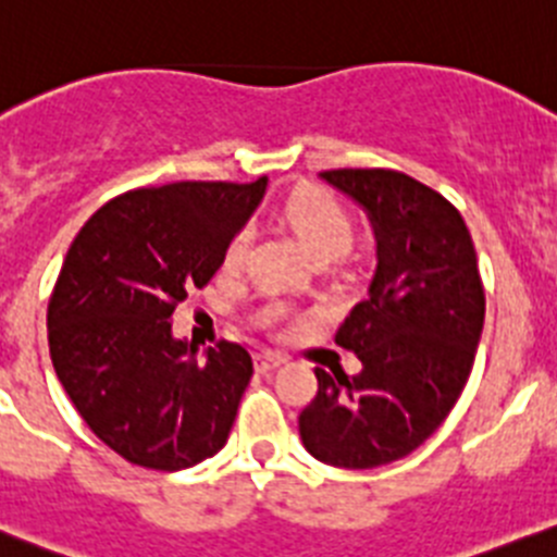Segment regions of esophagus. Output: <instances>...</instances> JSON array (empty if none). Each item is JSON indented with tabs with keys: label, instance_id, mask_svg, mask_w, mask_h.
Returning a JSON list of instances; mask_svg holds the SVG:
<instances>
[{
	"label": "esophagus",
	"instance_id": "esophagus-1",
	"mask_svg": "<svg viewBox=\"0 0 557 557\" xmlns=\"http://www.w3.org/2000/svg\"><path fill=\"white\" fill-rule=\"evenodd\" d=\"M282 363H287V358L278 352H257L253 355V369H257L259 374L264 372H273V369H278Z\"/></svg>",
	"mask_w": 557,
	"mask_h": 557
}]
</instances>
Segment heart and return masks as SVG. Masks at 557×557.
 Segmentation results:
<instances>
[{
	"instance_id": "1",
	"label": "heart",
	"mask_w": 557,
	"mask_h": 557,
	"mask_svg": "<svg viewBox=\"0 0 557 557\" xmlns=\"http://www.w3.org/2000/svg\"><path fill=\"white\" fill-rule=\"evenodd\" d=\"M284 219L293 226L298 240L304 243L306 251L317 259H331L347 251L355 235L352 213L338 202L331 190L322 188H306L298 190L284 208ZM251 226H240L226 243L224 251V268H240L246 259L248 248H251ZM298 295V289H293Z\"/></svg>"
}]
</instances>
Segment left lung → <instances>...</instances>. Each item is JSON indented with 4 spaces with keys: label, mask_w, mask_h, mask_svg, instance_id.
<instances>
[{
    "label": "left lung",
    "mask_w": 557,
    "mask_h": 557,
    "mask_svg": "<svg viewBox=\"0 0 557 557\" xmlns=\"http://www.w3.org/2000/svg\"><path fill=\"white\" fill-rule=\"evenodd\" d=\"M325 183L367 210L377 237L369 295L338 325L361 372L317 367L300 441L325 465L380 468L416 451L457 405L484 327V284L459 210L394 169H331Z\"/></svg>",
    "instance_id": "8db88e82"
}]
</instances>
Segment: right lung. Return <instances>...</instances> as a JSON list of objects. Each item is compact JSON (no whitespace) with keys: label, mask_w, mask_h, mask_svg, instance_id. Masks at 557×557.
<instances>
[{"label":"right lung","mask_w":557,"mask_h":557,"mask_svg":"<svg viewBox=\"0 0 557 557\" xmlns=\"http://www.w3.org/2000/svg\"><path fill=\"white\" fill-rule=\"evenodd\" d=\"M257 183H169L106 202L67 248L49 300L51 363L73 407L131 465L194 468L224 448L253 374L240 344L196 358L172 314L224 264Z\"/></svg>","instance_id":"right-lung-1"}]
</instances>
